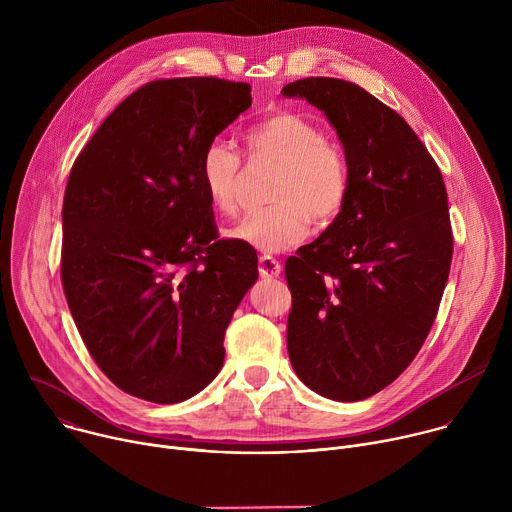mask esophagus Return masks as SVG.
Here are the masks:
<instances>
[{"mask_svg":"<svg viewBox=\"0 0 512 512\" xmlns=\"http://www.w3.org/2000/svg\"><path fill=\"white\" fill-rule=\"evenodd\" d=\"M281 273V265L275 257L271 255H261L259 257V275L265 277V279H273V277H279Z\"/></svg>","mask_w":512,"mask_h":512,"instance_id":"1","label":"esophagus"}]
</instances>
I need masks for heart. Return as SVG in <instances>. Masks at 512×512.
Returning <instances> with one entry per match:
<instances>
[{
    "label": "heart",
    "instance_id": "obj_1",
    "mask_svg": "<svg viewBox=\"0 0 512 512\" xmlns=\"http://www.w3.org/2000/svg\"><path fill=\"white\" fill-rule=\"evenodd\" d=\"M253 160L279 166L269 188L273 206L243 216L227 231L229 239L263 253L296 247L308 239L312 223L332 227L350 196L348 162L336 143L308 117L275 111L253 125L247 135ZM198 180L208 204L233 214L245 180L241 156L225 139H212L198 162Z\"/></svg>",
    "mask_w": 512,
    "mask_h": 512
}]
</instances>
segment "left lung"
I'll return each mask as SVG.
<instances>
[{
	"instance_id": "8db88e82",
	"label": "left lung",
	"mask_w": 512,
	"mask_h": 512,
	"mask_svg": "<svg viewBox=\"0 0 512 512\" xmlns=\"http://www.w3.org/2000/svg\"><path fill=\"white\" fill-rule=\"evenodd\" d=\"M281 95L324 111L350 170L342 216L285 261L289 360L318 395L362 401L409 367L437 316L454 253L446 184L407 121L362 87L308 77Z\"/></svg>"
}]
</instances>
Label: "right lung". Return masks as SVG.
I'll return each mask as SVG.
<instances>
[{"label":"right lung","mask_w":512,"mask_h":512,"mask_svg":"<svg viewBox=\"0 0 512 512\" xmlns=\"http://www.w3.org/2000/svg\"><path fill=\"white\" fill-rule=\"evenodd\" d=\"M249 107L247 83L152 81L115 107L70 170L64 296L97 367L133 397L180 403L223 367L257 253L218 239L198 162Z\"/></svg>","instance_id":"obj_1"}]
</instances>
